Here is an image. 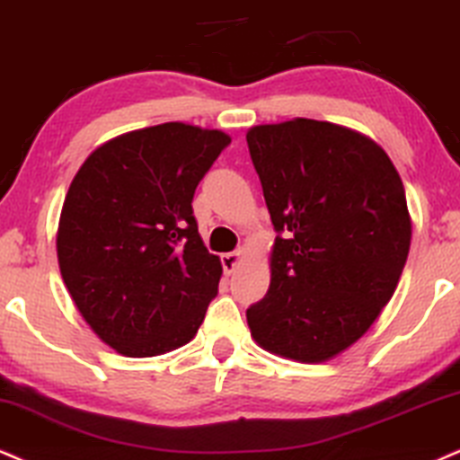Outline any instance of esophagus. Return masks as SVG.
<instances>
[{
    "label": "esophagus",
    "instance_id": "obj_1",
    "mask_svg": "<svg viewBox=\"0 0 460 460\" xmlns=\"http://www.w3.org/2000/svg\"><path fill=\"white\" fill-rule=\"evenodd\" d=\"M243 260V249H236V252H230V253H221V266H224L226 273H232V270L239 266V262Z\"/></svg>",
    "mask_w": 460,
    "mask_h": 460
}]
</instances>
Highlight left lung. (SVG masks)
<instances>
[{"mask_svg":"<svg viewBox=\"0 0 460 460\" xmlns=\"http://www.w3.org/2000/svg\"><path fill=\"white\" fill-rule=\"evenodd\" d=\"M249 155L279 236L270 286L247 309L270 354L324 362L377 320L411 243L403 181L386 151L337 123L292 119L247 132Z\"/></svg>","mask_w":460,"mask_h":460,"instance_id":"8db88e82","label":"left lung"}]
</instances>
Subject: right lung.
Instances as JSON below:
<instances>
[{"instance_id":"right-lung-1","label":"right lung","mask_w":460,"mask_h":460,"mask_svg":"<svg viewBox=\"0 0 460 460\" xmlns=\"http://www.w3.org/2000/svg\"><path fill=\"white\" fill-rule=\"evenodd\" d=\"M228 145L221 129L170 121L100 145L72 179L59 270L84 322L119 354L160 356L196 337L221 262L198 234L191 200Z\"/></svg>"}]
</instances>
